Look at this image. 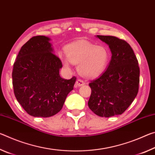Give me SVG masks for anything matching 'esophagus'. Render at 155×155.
I'll use <instances>...</instances> for the list:
<instances>
[{"instance_id":"34e87169","label":"esophagus","mask_w":155,"mask_h":155,"mask_svg":"<svg viewBox=\"0 0 155 155\" xmlns=\"http://www.w3.org/2000/svg\"><path fill=\"white\" fill-rule=\"evenodd\" d=\"M76 84H77V85L78 86V87H81V86L85 85V82L81 79H78L77 82H76Z\"/></svg>"}]
</instances>
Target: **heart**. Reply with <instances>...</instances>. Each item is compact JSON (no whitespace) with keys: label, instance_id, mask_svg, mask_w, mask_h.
I'll list each match as a JSON object with an SVG mask.
<instances>
[{"label":"heart","instance_id":"obj_1","mask_svg":"<svg viewBox=\"0 0 155 155\" xmlns=\"http://www.w3.org/2000/svg\"><path fill=\"white\" fill-rule=\"evenodd\" d=\"M67 58H62L64 66L70 67V63L77 65L81 75L93 78L103 72L109 61V52L105 46L95 45L87 41H78L65 48Z\"/></svg>","mask_w":155,"mask_h":155}]
</instances>
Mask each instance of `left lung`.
<instances>
[{"label":"left lung","mask_w":155,"mask_h":155,"mask_svg":"<svg viewBox=\"0 0 155 155\" xmlns=\"http://www.w3.org/2000/svg\"><path fill=\"white\" fill-rule=\"evenodd\" d=\"M109 46L112 56L107 70L89 84L88 106L94 114L109 117L121 115L137 96L140 68L132 48L114 36L97 35Z\"/></svg>","instance_id":"obj_1"}]
</instances>
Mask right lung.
<instances>
[{
  "label": "right lung",
  "mask_w": 155,
  "mask_h": 155,
  "mask_svg": "<svg viewBox=\"0 0 155 155\" xmlns=\"http://www.w3.org/2000/svg\"><path fill=\"white\" fill-rule=\"evenodd\" d=\"M51 39L34 36L22 46L14 64L12 83L15 98L28 114L48 117L57 114L73 90L77 78H62V63L52 53Z\"/></svg>",
  "instance_id": "add662e5"
}]
</instances>
